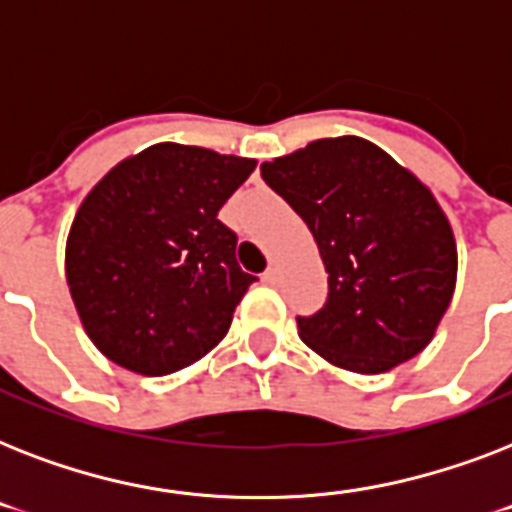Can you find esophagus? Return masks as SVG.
Instances as JSON below:
<instances>
[{
	"mask_svg": "<svg viewBox=\"0 0 512 512\" xmlns=\"http://www.w3.org/2000/svg\"><path fill=\"white\" fill-rule=\"evenodd\" d=\"M260 279H263V284H271V287H273V284L279 281V271H276V268H268V271H265Z\"/></svg>",
	"mask_w": 512,
	"mask_h": 512,
	"instance_id": "esophagus-1",
	"label": "esophagus"
}]
</instances>
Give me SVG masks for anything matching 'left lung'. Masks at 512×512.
Masks as SVG:
<instances>
[{
	"label": "left lung",
	"mask_w": 512,
	"mask_h": 512,
	"mask_svg": "<svg viewBox=\"0 0 512 512\" xmlns=\"http://www.w3.org/2000/svg\"><path fill=\"white\" fill-rule=\"evenodd\" d=\"M260 175L308 223L329 273L327 303L297 316L300 340L358 374L417 356L457 281L452 225L433 193L353 135L313 140Z\"/></svg>",
	"instance_id": "1"
}]
</instances>
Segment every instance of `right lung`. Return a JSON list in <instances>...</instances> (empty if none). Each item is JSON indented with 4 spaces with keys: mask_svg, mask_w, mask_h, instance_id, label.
<instances>
[{
    "mask_svg": "<svg viewBox=\"0 0 512 512\" xmlns=\"http://www.w3.org/2000/svg\"><path fill=\"white\" fill-rule=\"evenodd\" d=\"M255 159L159 143L116 164L76 212L66 279L103 356L162 377L228 335L257 276L236 260L239 236L217 220Z\"/></svg>",
    "mask_w": 512,
    "mask_h": 512,
    "instance_id": "right-lung-1",
    "label": "right lung"
}]
</instances>
